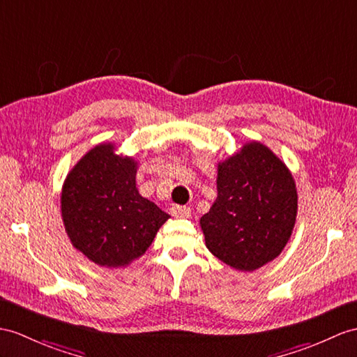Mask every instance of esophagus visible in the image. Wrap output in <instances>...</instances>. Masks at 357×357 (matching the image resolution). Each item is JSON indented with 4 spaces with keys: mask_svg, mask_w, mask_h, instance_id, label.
Listing matches in <instances>:
<instances>
[{
    "mask_svg": "<svg viewBox=\"0 0 357 357\" xmlns=\"http://www.w3.org/2000/svg\"><path fill=\"white\" fill-rule=\"evenodd\" d=\"M169 212L172 216H176V218H188V216L190 215V208L186 207V206H172L169 208Z\"/></svg>",
    "mask_w": 357,
    "mask_h": 357,
    "instance_id": "esophagus-1",
    "label": "esophagus"
}]
</instances>
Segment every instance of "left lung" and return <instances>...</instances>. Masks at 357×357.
Listing matches in <instances>:
<instances>
[{"instance_id":"left-lung-1","label":"left lung","mask_w":357,"mask_h":357,"mask_svg":"<svg viewBox=\"0 0 357 357\" xmlns=\"http://www.w3.org/2000/svg\"><path fill=\"white\" fill-rule=\"evenodd\" d=\"M216 197L199 220L206 247L239 271L279 256L297 218V188L288 167L260 142H248L218 163Z\"/></svg>"}]
</instances>
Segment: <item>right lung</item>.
<instances>
[{"label": "right lung", "mask_w": 357, "mask_h": 357, "mask_svg": "<svg viewBox=\"0 0 357 357\" xmlns=\"http://www.w3.org/2000/svg\"><path fill=\"white\" fill-rule=\"evenodd\" d=\"M136 171L133 158L116 154L113 144H100L65 178V230L71 244L100 266L121 268L141 257L169 218L139 194Z\"/></svg>", "instance_id": "1"}]
</instances>
